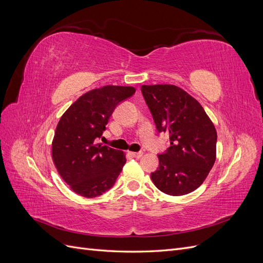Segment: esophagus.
Wrapping results in <instances>:
<instances>
[{
    "label": "esophagus",
    "mask_w": 263,
    "mask_h": 263,
    "mask_svg": "<svg viewBox=\"0 0 263 263\" xmlns=\"http://www.w3.org/2000/svg\"><path fill=\"white\" fill-rule=\"evenodd\" d=\"M129 154H130V156H132L133 158H136V159L141 158L142 155H144V153H142V151H138V153H129Z\"/></svg>",
    "instance_id": "obj_1"
}]
</instances>
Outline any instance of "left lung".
<instances>
[{
  "label": "left lung",
  "instance_id": "1",
  "mask_svg": "<svg viewBox=\"0 0 263 263\" xmlns=\"http://www.w3.org/2000/svg\"><path fill=\"white\" fill-rule=\"evenodd\" d=\"M141 93L159 133L170 135V147L158 156L151 180L161 192L179 196L200 186L216 160L217 133L194 98L171 84L142 85Z\"/></svg>",
  "mask_w": 263,
  "mask_h": 263
}]
</instances>
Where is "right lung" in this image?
I'll use <instances>...</instances> for the list:
<instances>
[{
	"label": "right lung",
	"mask_w": 263,
	"mask_h": 263,
	"mask_svg": "<svg viewBox=\"0 0 263 263\" xmlns=\"http://www.w3.org/2000/svg\"><path fill=\"white\" fill-rule=\"evenodd\" d=\"M136 92L133 86L105 85L86 92L60 118L52 140V160L60 177L84 197L105 193L115 184L126 158L123 151L95 145L119 103Z\"/></svg>",
	"instance_id": "obj_1"
}]
</instances>
